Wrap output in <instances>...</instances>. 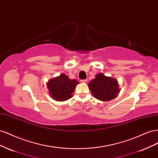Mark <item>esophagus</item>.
Listing matches in <instances>:
<instances>
[{"mask_svg":"<svg viewBox=\"0 0 158 158\" xmlns=\"http://www.w3.org/2000/svg\"><path fill=\"white\" fill-rule=\"evenodd\" d=\"M80 82H82V83H85V82H87V80H86V79L81 80H80Z\"/></svg>","mask_w":158,"mask_h":158,"instance_id":"34e87169","label":"esophagus"}]
</instances>
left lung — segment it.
<instances>
[{
  "mask_svg": "<svg viewBox=\"0 0 158 158\" xmlns=\"http://www.w3.org/2000/svg\"><path fill=\"white\" fill-rule=\"evenodd\" d=\"M88 86L94 96L101 101H110L115 98L120 92L117 80L101 73L90 81Z\"/></svg>",
  "mask_w": 158,
  "mask_h": 158,
  "instance_id": "8db88e82",
  "label": "left lung"
}]
</instances>
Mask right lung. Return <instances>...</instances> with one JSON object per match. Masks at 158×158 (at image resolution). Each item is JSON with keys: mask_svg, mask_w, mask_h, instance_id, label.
I'll list each match as a JSON object with an SVG mask.
<instances>
[{"mask_svg": "<svg viewBox=\"0 0 158 158\" xmlns=\"http://www.w3.org/2000/svg\"><path fill=\"white\" fill-rule=\"evenodd\" d=\"M79 84L77 80H70L67 76L62 74L59 77L51 79L47 84L51 96L56 101L63 102L72 97L76 85Z\"/></svg>", "mask_w": 158, "mask_h": 158, "instance_id": "obj_1", "label": "right lung"}]
</instances>
